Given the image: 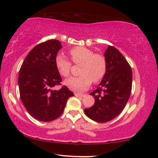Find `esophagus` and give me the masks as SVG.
Here are the masks:
<instances>
[{
	"instance_id": "obj_1",
	"label": "esophagus",
	"mask_w": 158,
	"mask_h": 158,
	"mask_svg": "<svg viewBox=\"0 0 158 158\" xmlns=\"http://www.w3.org/2000/svg\"><path fill=\"white\" fill-rule=\"evenodd\" d=\"M74 95L75 96L78 98H83L84 96V94H77V93H75Z\"/></svg>"
}]
</instances>
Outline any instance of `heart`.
<instances>
[{
  "mask_svg": "<svg viewBox=\"0 0 158 158\" xmlns=\"http://www.w3.org/2000/svg\"><path fill=\"white\" fill-rule=\"evenodd\" d=\"M70 60L74 64H81V76L66 79L64 84L69 89L77 92H83L91 86V82L98 83L103 79L107 72V63L106 57L101 53H95L94 51L83 46L74 47L69 51ZM55 65L60 75L68 77L72 64L60 54L55 57Z\"/></svg>",
  "mask_w": 158,
  "mask_h": 158,
  "instance_id": "obj_1",
  "label": "heart"
}]
</instances>
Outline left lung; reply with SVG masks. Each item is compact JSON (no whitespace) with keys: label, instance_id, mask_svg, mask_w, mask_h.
Returning <instances> with one entry per match:
<instances>
[{"label":"left lung","instance_id":"obj_1","mask_svg":"<svg viewBox=\"0 0 158 158\" xmlns=\"http://www.w3.org/2000/svg\"><path fill=\"white\" fill-rule=\"evenodd\" d=\"M107 72L101 84L91 93L95 103L84 109L90 119L98 122L111 121L121 113L131 95L132 71L129 62L116 48L108 46L105 52Z\"/></svg>","mask_w":158,"mask_h":158}]
</instances>
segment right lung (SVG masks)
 I'll list each match as a JSON object with an SVG mask.
<instances>
[{"label": "right lung", "mask_w": 158, "mask_h": 158, "mask_svg": "<svg viewBox=\"0 0 158 158\" xmlns=\"http://www.w3.org/2000/svg\"><path fill=\"white\" fill-rule=\"evenodd\" d=\"M62 48L58 40L51 39L33 48L19 69V96L30 115L41 122H51L62 114L69 97L74 94L66 86L55 65V57Z\"/></svg>", "instance_id": "obj_1"}]
</instances>
